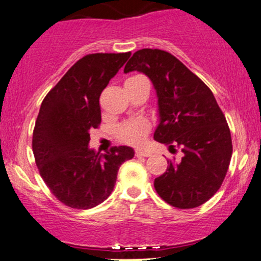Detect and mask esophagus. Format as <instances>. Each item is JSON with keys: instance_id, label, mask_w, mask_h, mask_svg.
<instances>
[{"instance_id": "34e87169", "label": "esophagus", "mask_w": 261, "mask_h": 261, "mask_svg": "<svg viewBox=\"0 0 261 261\" xmlns=\"http://www.w3.org/2000/svg\"><path fill=\"white\" fill-rule=\"evenodd\" d=\"M135 155H137V157H148V155H151V152L138 148V150H135Z\"/></svg>"}]
</instances>
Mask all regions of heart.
<instances>
[{"label": "heart", "mask_w": 261, "mask_h": 261, "mask_svg": "<svg viewBox=\"0 0 261 261\" xmlns=\"http://www.w3.org/2000/svg\"><path fill=\"white\" fill-rule=\"evenodd\" d=\"M139 79H144V77L140 75L132 76L127 81H134ZM148 128H150V126L144 120L128 121V122L121 124L118 127L117 134L124 143L129 145H141L145 141V139H146Z\"/></svg>", "instance_id": "b5f03b06"}]
</instances>
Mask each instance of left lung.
<instances>
[{
  "instance_id": "left-lung-1",
  "label": "left lung",
  "mask_w": 261,
  "mask_h": 261,
  "mask_svg": "<svg viewBox=\"0 0 261 261\" xmlns=\"http://www.w3.org/2000/svg\"><path fill=\"white\" fill-rule=\"evenodd\" d=\"M148 76L157 94L158 126L153 138L175 150L181 161L154 180L158 195L178 208L198 207L218 191L232 153L231 135L211 90L171 54L158 49L134 53L124 73Z\"/></svg>"
}]
</instances>
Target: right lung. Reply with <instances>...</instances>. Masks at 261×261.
<instances>
[{
  "label": "right lung",
  "mask_w": 261,
  "mask_h": 261,
  "mask_svg": "<svg viewBox=\"0 0 261 261\" xmlns=\"http://www.w3.org/2000/svg\"><path fill=\"white\" fill-rule=\"evenodd\" d=\"M130 53L84 56L46 94L33 130L32 147L40 176L55 197L87 210L111 194L121 164L134 157L129 146L99 153L90 130L100 123L99 97Z\"/></svg>",
  "instance_id": "add662e5"
}]
</instances>
